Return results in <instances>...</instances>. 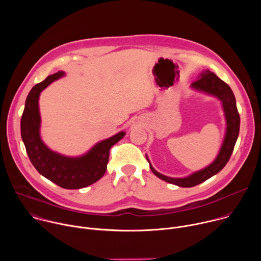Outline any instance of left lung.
<instances>
[{
	"mask_svg": "<svg viewBox=\"0 0 261 261\" xmlns=\"http://www.w3.org/2000/svg\"><path fill=\"white\" fill-rule=\"evenodd\" d=\"M192 88L214 95L222 101L223 108H224L225 111L227 129L224 142L222 144L221 151L216 160L210 166L191 174L190 176L184 178L168 177L156 171L150 164V168L155 175H157L158 177L167 182L185 188L194 187V186L203 182L204 180H206L207 178L212 177L220 170H222V168L227 164V162L230 159L240 132V114L237 108L236 97L233 95L232 90L226 83L220 80L215 73L206 70L201 74L198 80L192 83ZM148 163H150V161H148Z\"/></svg>",
	"mask_w": 261,
	"mask_h": 261,
	"instance_id": "1",
	"label": "left lung"
}]
</instances>
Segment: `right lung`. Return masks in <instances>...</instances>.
Here are the masks:
<instances>
[{
  "label": "right lung",
  "instance_id": "1",
  "mask_svg": "<svg viewBox=\"0 0 261 261\" xmlns=\"http://www.w3.org/2000/svg\"><path fill=\"white\" fill-rule=\"evenodd\" d=\"M63 75L64 72L59 71L32 88L20 120V133L27 154L37 171L64 189H81L104 175L110 148L124 137L125 132L97 143L88 154L79 158L65 157L50 151L39 135L38 98L41 91Z\"/></svg>",
  "mask_w": 261,
  "mask_h": 261
}]
</instances>
